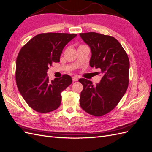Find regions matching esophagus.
<instances>
[{"instance_id":"obj_1","label":"esophagus","mask_w":152,"mask_h":152,"mask_svg":"<svg viewBox=\"0 0 152 152\" xmlns=\"http://www.w3.org/2000/svg\"><path fill=\"white\" fill-rule=\"evenodd\" d=\"M78 79H79V77H78L77 76H73V77H72V80L73 81H77Z\"/></svg>"}]
</instances>
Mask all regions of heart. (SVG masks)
<instances>
[{"label":"heart","instance_id":"1","mask_svg":"<svg viewBox=\"0 0 152 152\" xmlns=\"http://www.w3.org/2000/svg\"><path fill=\"white\" fill-rule=\"evenodd\" d=\"M82 46H86V45H80L79 47H82Z\"/></svg>","mask_w":152,"mask_h":152}]
</instances>
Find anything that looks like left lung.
I'll return each instance as SVG.
<instances>
[{
	"mask_svg": "<svg viewBox=\"0 0 152 152\" xmlns=\"http://www.w3.org/2000/svg\"><path fill=\"white\" fill-rule=\"evenodd\" d=\"M79 35L91 49L90 66L100 68L103 75L96 86L87 79L79 80L83 86L80 105L92 115L103 116L112 111L126 93L129 60L121 44L113 37L95 32Z\"/></svg>",
	"mask_w": 152,
	"mask_h": 152,
	"instance_id": "1",
	"label": "left lung"
}]
</instances>
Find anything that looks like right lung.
I'll return each mask as SVG.
<instances>
[{
	"label": "right lung",
	"mask_w": 152,
	"mask_h": 152,
	"mask_svg": "<svg viewBox=\"0 0 152 152\" xmlns=\"http://www.w3.org/2000/svg\"><path fill=\"white\" fill-rule=\"evenodd\" d=\"M77 34L47 33L35 36L23 47L16 62V80L22 97L40 113L56 110L61 104V92L72 82L63 75L50 82L47 72L53 62H59L62 50Z\"/></svg>",
	"instance_id": "obj_1"
}]
</instances>
